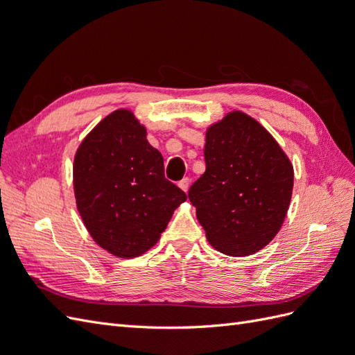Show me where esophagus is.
<instances>
[{
  "label": "esophagus",
  "mask_w": 355,
  "mask_h": 355,
  "mask_svg": "<svg viewBox=\"0 0 355 355\" xmlns=\"http://www.w3.org/2000/svg\"><path fill=\"white\" fill-rule=\"evenodd\" d=\"M179 188L182 189V191H188V188H189V178H184V179H182L180 182H179Z\"/></svg>",
  "instance_id": "34e87169"
}]
</instances>
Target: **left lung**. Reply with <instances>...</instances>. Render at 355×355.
I'll use <instances>...</instances> for the list:
<instances>
[{
    "mask_svg": "<svg viewBox=\"0 0 355 355\" xmlns=\"http://www.w3.org/2000/svg\"><path fill=\"white\" fill-rule=\"evenodd\" d=\"M206 171L189 201L214 249L230 256L261 250L280 231L293 189V166L265 128L243 112L213 124L204 145Z\"/></svg>",
    "mask_w": 355,
    "mask_h": 355,
    "instance_id": "left-lung-1",
    "label": "left lung"
}]
</instances>
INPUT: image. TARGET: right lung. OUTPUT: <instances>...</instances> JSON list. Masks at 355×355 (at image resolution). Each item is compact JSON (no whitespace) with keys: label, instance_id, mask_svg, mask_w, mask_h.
I'll use <instances>...</instances> for the list:
<instances>
[{"label":"right lung","instance_id":"right-lung-1","mask_svg":"<svg viewBox=\"0 0 355 355\" xmlns=\"http://www.w3.org/2000/svg\"><path fill=\"white\" fill-rule=\"evenodd\" d=\"M73 189L85 228L102 249L136 257L159 240L187 194L164 176V159L130 111L96 125L73 159Z\"/></svg>","mask_w":355,"mask_h":355}]
</instances>
